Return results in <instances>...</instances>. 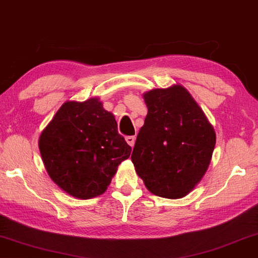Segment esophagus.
Returning <instances> with one entry per match:
<instances>
[{
  "instance_id": "obj_1",
  "label": "esophagus",
  "mask_w": 258,
  "mask_h": 258,
  "mask_svg": "<svg viewBox=\"0 0 258 258\" xmlns=\"http://www.w3.org/2000/svg\"><path fill=\"white\" fill-rule=\"evenodd\" d=\"M125 140H126V142H127V144L131 146V147H133L134 146V142H136V137H126L125 138Z\"/></svg>"
}]
</instances>
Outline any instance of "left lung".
Segmentation results:
<instances>
[{
    "label": "left lung",
    "instance_id": "obj_1",
    "mask_svg": "<svg viewBox=\"0 0 258 258\" xmlns=\"http://www.w3.org/2000/svg\"><path fill=\"white\" fill-rule=\"evenodd\" d=\"M148 113L131 159L153 195L185 197L210 166L215 132L202 107L180 84L145 92Z\"/></svg>",
    "mask_w": 258,
    "mask_h": 258
}]
</instances>
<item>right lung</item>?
<instances>
[{
	"instance_id": "obj_1",
	"label": "right lung",
	"mask_w": 258,
	"mask_h": 258,
	"mask_svg": "<svg viewBox=\"0 0 258 258\" xmlns=\"http://www.w3.org/2000/svg\"><path fill=\"white\" fill-rule=\"evenodd\" d=\"M39 149L51 179L78 199L104 194L132 151L97 97L64 102L41 132Z\"/></svg>"
}]
</instances>
